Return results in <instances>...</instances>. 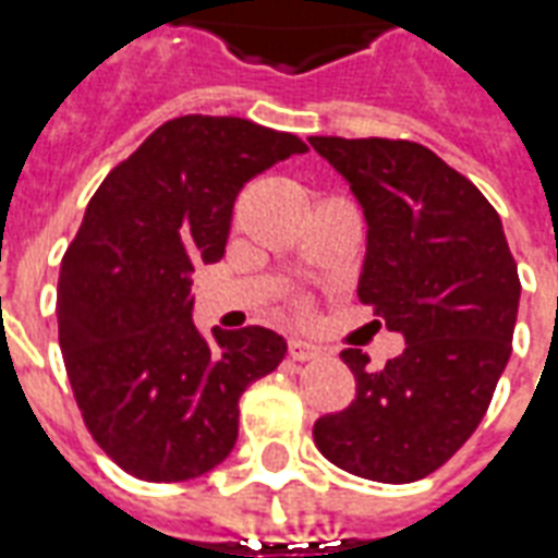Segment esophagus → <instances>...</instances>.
<instances>
[{
  "instance_id": "obj_1",
  "label": "esophagus",
  "mask_w": 558,
  "mask_h": 558,
  "mask_svg": "<svg viewBox=\"0 0 558 558\" xmlns=\"http://www.w3.org/2000/svg\"><path fill=\"white\" fill-rule=\"evenodd\" d=\"M287 352H290L292 362H316V359H323V350H319L316 343H307V340H299V338L290 340Z\"/></svg>"
}]
</instances>
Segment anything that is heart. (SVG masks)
Listing matches in <instances>:
<instances>
[{
    "label": "heart",
    "instance_id": "1",
    "mask_svg": "<svg viewBox=\"0 0 558 558\" xmlns=\"http://www.w3.org/2000/svg\"><path fill=\"white\" fill-rule=\"evenodd\" d=\"M299 307H302V304H299Z\"/></svg>",
    "mask_w": 558,
    "mask_h": 558
}]
</instances>
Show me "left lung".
Wrapping results in <instances>:
<instances>
[{
	"label": "left lung",
	"instance_id": "obj_1",
	"mask_svg": "<svg viewBox=\"0 0 558 558\" xmlns=\"http://www.w3.org/2000/svg\"><path fill=\"white\" fill-rule=\"evenodd\" d=\"M350 182L367 220L359 299L407 350L355 376L347 410L316 418L314 442L359 478L410 484L451 460L490 407L514 338L520 278L502 220L466 175L410 140L311 137Z\"/></svg>",
	"mask_w": 558,
	"mask_h": 558
}]
</instances>
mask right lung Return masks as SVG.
Wrapping results in <instances>:
<instances>
[{
    "instance_id": "add662e5",
    "label": "right lung",
    "mask_w": 558,
    "mask_h": 558,
    "mask_svg": "<svg viewBox=\"0 0 558 558\" xmlns=\"http://www.w3.org/2000/svg\"><path fill=\"white\" fill-rule=\"evenodd\" d=\"M307 151L235 116H179L110 170L59 268V347L92 439L128 475H206L235 445L239 398L287 343L263 326L199 335L191 271L218 263L254 175Z\"/></svg>"
}]
</instances>
